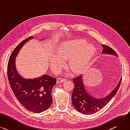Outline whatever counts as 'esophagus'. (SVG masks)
<instances>
[{"mask_svg": "<svg viewBox=\"0 0 130 130\" xmlns=\"http://www.w3.org/2000/svg\"><path fill=\"white\" fill-rule=\"evenodd\" d=\"M65 81H66V79H62L61 78H59L57 79V83H63Z\"/></svg>", "mask_w": 130, "mask_h": 130, "instance_id": "1", "label": "esophagus"}]
</instances>
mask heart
I'll return each mask as SVG.
<instances>
[{
	"instance_id": "heart-1",
	"label": "heart",
	"mask_w": 130,
	"mask_h": 130,
	"mask_svg": "<svg viewBox=\"0 0 130 130\" xmlns=\"http://www.w3.org/2000/svg\"><path fill=\"white\" fill-rule=\"evenodd\" d=\"M96 51L95 47L84 40L63 42L55 49L54 55L50 59V64L54 71H58L64 65V60H68V67L75 74L84 70Z\"/></svg>"
}]
</instances>
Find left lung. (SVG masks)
<instances>
[{
    "mask_svg": "<svg viewBox=\"0 0 130 130\" xmlns=\"http://www.w3.org/2000/svg\"><path fill=\"white\" fill-rule=\"evenodd\" d=\"M101 45L103 48L102 54L118 57L116 52L112 48L102 44ZM82 77V75H80L73 79L72 81L75 85V88L73 89L71 101L73 106L78 112L86 115L96 113L103 108L117 93L122 80L121 77L118 84L108 95L102 98H96L87 92L84 85Z\"/></svg>",
    "mask_w": 130,
    "mask_h": 130,
    "instance_id": "left-lung-1",
    "label": "left lung"
}]
</instances>
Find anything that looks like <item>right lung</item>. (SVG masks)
Listing matches in <instances>:
<instances>
[{"label":"right lung","mask_w":130,"mask_h":130,"mask_svg":"<svg viewBox=\"0 0 130 130\" xmlns=\"http://www.w3.org/2000/svg\"><path fill=\"white\" fill-rule=\"evenodd\" d=\"M33 38L32 36L23 41L12 52L8 64V78L14 95L20 103L30 112L40 113L51 105L52 89L56 84L57 79L47 75L33 79H26L17 72L15 58L25 44Z\"/></svg>","instance_id":"add662e5"}]
</instances>
